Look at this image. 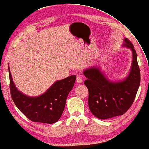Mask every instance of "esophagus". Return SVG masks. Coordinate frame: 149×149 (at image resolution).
Returning <instances> with one entry per match:
<instances>
[{"label": "esophagus", "mask_w": 149, "mask_h": 149, "mask_svg": "<svg viewBox=\"0 0 149 149\" xmlns=\"http://www.w3.org/2000/svg\"><path fill=\"white\" fill-rule=\"evenodd\" d=\"M77 82L78 83H81L83 82V79L81 77H78L77 78Z\"/></svg>", "instance_id": "1"}]
</instances>
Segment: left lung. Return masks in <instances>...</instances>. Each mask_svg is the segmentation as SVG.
Instances as JSON below:
<instances>
[{"instance_id": "8db88e82", "label": "left lung", "mask_w": 149, "mask_h": 149, "mask_svg": "<svg viewBox=\"0 0 149 149\" xmlns=\"http://www.w3.org/2000/svg\"><path fill=\"white\" fill-rule=\"evenodd\" d=\"M123 45L132 50V65L129 74L123 81L113 82L105 77L98 68L83 71L88 90V106L97 118L106 119L121 116L128 111L135 99L140 83V72L133 45L125 38Z\"/></svg>"}]
</instances>
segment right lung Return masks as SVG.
Masks as SVG:
<instances>
[{
	"mask_svg": "<svg viewBox=\"0 0 149 149\" xmlns=\"http://www.w3.org/2000/svg\"><path fill=\"white\" fill-rule=\"evenodd\" d=\"M10 91L13 102L19 110L33 122L52 124L57 122L62 115L69 93L74 86L77 77H70L56 81L42 94L32 97L19 91L14 85L9 66Z\"/></svg>",
	"mask_w": 149,
	"mask_h": 149,
	"instance_id": "1",
	"label": "right lung"
}]
</instances>
